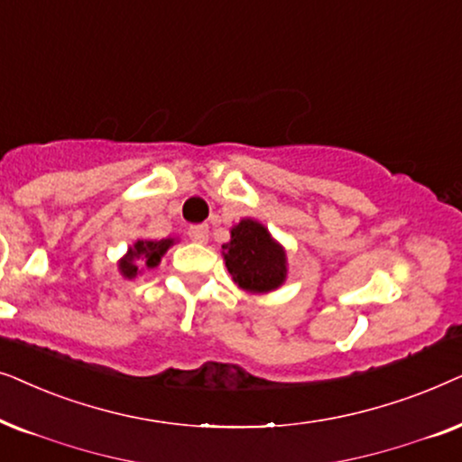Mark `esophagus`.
Wrapping results in <instances>:
<instances>
[{"instance_id": "1", "label": "esophagus", "mask_w": 462, "mask_h": 462, "mask_svg": "<svg viewBox=\"0 0 462 462\" xmlns=\"http://www.w3.org/2000/svg\"><path fill=\"white\" fill-rule=\"evenodd\" d=\"M188 236H189V241L205 245L208 241V227L207 226H192L188 230Z\"/></svg>"}]
</instances>
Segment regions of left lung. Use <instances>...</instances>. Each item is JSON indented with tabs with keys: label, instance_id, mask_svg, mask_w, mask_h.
Here are the masks:
<instances>
[{
	"label": "left lung",
	"instance_id": "left-lung-1",
	"mask_svg": "<svg viewBox=\"0 0 462 462\" xmlns=\"http://www.w3.org/2000/svg\"><path fill=\"white\" fill-rule=\"evenodd\" d=\"M227 273L249 293H268L287 279L285 249L270 236L268 227L255 219H241L230 230L224 247Z\"/></svg>",
	"mask_w": 462,
	"mask_h": 462
}]
</instances>
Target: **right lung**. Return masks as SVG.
<instances>
[{"label": "right lung", "instance_id": "right-lung-1", "mask_svg": "<svg viewBox=\"0 0 462 462\" xmlns=\"http://www.w3.org/2000/svg\"><path fill=\"white\" fill-rule=\"evenodd\" d=\"M175 238H162V241H137L133 247H128L126 255L118 262V268L122 276L126 279H134L139 274L141 266L156 268L162 255L167 254Z\"/></svg>", "mask_w": 462, "mask_h": 462}]
</instances>
